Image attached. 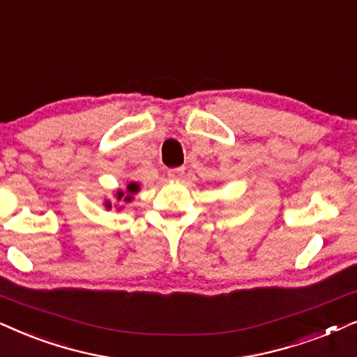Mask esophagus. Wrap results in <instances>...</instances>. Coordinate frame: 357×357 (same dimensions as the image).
I'll return each mask as SVG.
<instances>
[{"label":"esophagus","instance_id":"obj_1","mask_svg":"<svg viewBox=\"0 0 357 357\" xmlns=\"http://www.w3.org/2000/svg\"><path fill=\"white\" fill-rule=\"evenodd\" d=\"M183 167H175V169H169V172H167V175H169V178H172V180H178L180 177H182L183 175Z\"/></svg>","mask_w":357,"mask_h":357}]
</instances>
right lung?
I'll list each match as a JSON object with an SVG mask.
<instances>
[{
  "mask_svg": "<svg viewBox=\"0 0 357 357\" xmlns=\"http://www.w3.org/2000/svg\"><path fill=\"white\" fill-rule=\"evenodd\" d=\"M137 188H139L137 183H129V185H128V195L124 197V193L119 192V193H118V198H123V197H124V202H129V200H131V198H132V197H131L132 193L137 192Z\"/></svg>",
  "mask_w": 357,
  "mask_h": 357,
  "instance_id": "1",
  "label": "right lung"
}]
</instances>
